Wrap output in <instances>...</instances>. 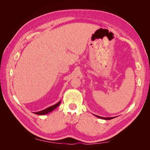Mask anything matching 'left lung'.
Returning a JSON list of instances; mask_svg holds the SVG:
<instances>
[{
  "instance_id": "left-lung-1",
  "label": "left lung",
  "mask_w": 150,
  "mask_h": 150,
  "mask_svg": "<svg viewBox=\"0 0 150 150\" xmlns=\"http://www.w3.org/2000/svg\"><path fill=\"white\" fill-rule=\"evenodd\" d=\"M94 115L96 116V117H99V118L103 119V120H111V119L115 118V117H101V116H98V115Z\"/></svg>"
}]
</instances>
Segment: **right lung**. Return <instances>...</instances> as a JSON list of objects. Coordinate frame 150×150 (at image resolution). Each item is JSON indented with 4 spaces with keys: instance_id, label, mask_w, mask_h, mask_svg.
Returning <instances> with one entry per match:
<instances>
[{
    "instance_id": "obj_1",
    "label": "right lung",
    "mask_w": 150,
    "mask_h": 150,
    "mask_svg": "<svg viewBox=\"0 0 150 150\" xmlns=\"http://www.w3.org/2000/svg\"><path fill=\"white\" fill-rule=\"evenodd\" d=\"M60 104H61V101H60L59 102V103H57V104H54V105L50 106V107H49V108H46V109H45V110H42V111H38V112H35L34 113H35V115H46V114H47V113H49V112H51L52 111H53L54 110H55V109H56L59 105Z\"/></svg>"
}]
</instances>
